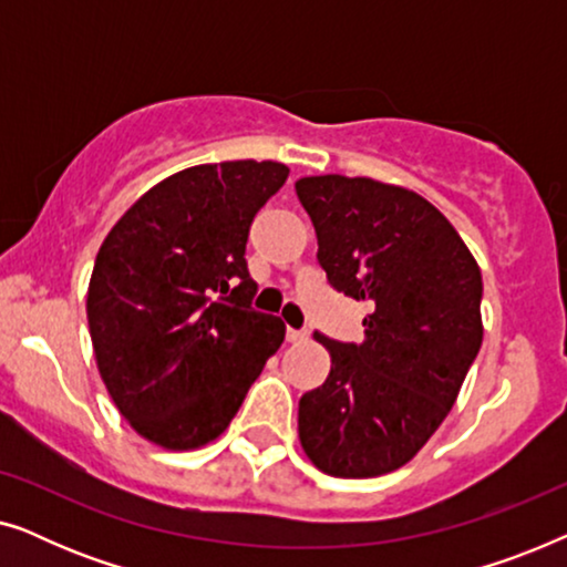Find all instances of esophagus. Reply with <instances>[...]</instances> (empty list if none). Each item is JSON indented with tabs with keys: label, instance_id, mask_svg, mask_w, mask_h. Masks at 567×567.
Wrapping results in <instances>:
<instances>
[{
	"label": "esophagus",
	"instance_id": "34e87169",
	"mask_svg": "<svg viewBox=\"0 0 567 567\" xmlns=\"http://www.w3.org/2000/svg\"><path fill=\"white\" fill-rule=\"evenodd\" d=\"M286 340H289V343H301V340H307V330L289 328L286 330Z\"/></svg>",
	"mask_w": 567,
	"mask_h": 567
}]
</instances>
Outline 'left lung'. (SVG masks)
Here are the masks:
<instances>
[{"label":"left lung","instance_id":"left-lung-1","mask_svg":"<svg viewBox=\"0 0 567 567\" xmlns=\"http://www.w3.org/2000/svg\"><path fill=\"white\" fill-rule=\"evenodd\" d=\"M317 260L336 291L367 301L363 343L330 351L322 386L299 400V441L332 477H377L421 452L483 346V276L444 214L371 177L297 181Z\"/></svg>","mask_w":567,"mask_h":567}]
</instances>
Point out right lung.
Segmentation results:
<instances>
[{"instance_id":"right-lung-1","label":"right lung","mask_w":567,"mask_h":567,"mask_svg":"<svg viewBox=\"0 0 567 567\" xmlns=\"http://www.w3.org/2000/svg\"><path fill=\"white\" fill-rule=\"evenodd\" d=\"M286 177L281 162L188 167L107 231L87 291L92 348L115 408L152 444L221 436L281 348L284 322L252 309L245 245Z\"/></svg>"}]
</instances>
